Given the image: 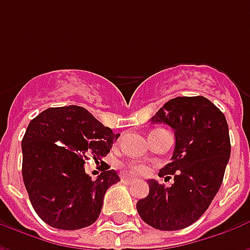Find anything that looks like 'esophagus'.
Returning a JSON list of instances; mask_svg holds the SVG:
<instances>
[{
  "mask_svg": "<svg viewBox=\"0 0 250 250\" xmlns=\"http://www.w3.org/2000/svg\"><path fill=\"white\" fill-rule=\"evenodd\" d=\"M122 181H123L125 184H132V182H135V179L131 178V177H123V178H122Z\"/></svg>",
  "mask_w": 250,
  "mask_h": 250,
  "instance_id": "1",
  "label": "esophagus"
}]
</instances>
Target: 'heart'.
Here are the masks:
<instances>
[{
  "instance_id": "b5f03b06",
  "label": "heart",
  "mask_w": 250,
  "mask_h": 250,
  "mask_svg": "<svg viewBox=\"0 0 250 250\" xmlns=\"http://www.w3.org/2000/svg\"><path fill=\"white\" fill-rule=\"evenodd\" d=\"M128 170H130V171L132 174H143V173H146V168L143 167V166H141V165H131L130 167H128Z\"/></svg>"
}]
</instances>
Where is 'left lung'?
I'll return each mask as SVG.
<instances>
[{"instance_id": "obj_1", "label": "left lung", "mask_w": 250, "mask_h": 250, "mask_svg": "<svg viewBox=\"0 0 250 250\" xmlns=\"http://www.w3.org/2000/svg\"><path fill=\"white\" fill-rule=\"evenodd\" d=\"M151 122L174 130L171 162L159 171V177L173 175L174 184L165 188L148 179V195L136 210L155 229L179 230L198 220L220 190L230 158L229 128L225 115L204 96L171 99Z\"/></svg>"}]
</instances>
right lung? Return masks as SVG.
<instances>
[{
	"instance_id": "right-lung-1",
	"label": "right lung",
	"mask_w": 250,
	"mask_h": 250,
	"mask_svg": "<svg viewBox=\"0 0 250 250\" xmlns=\"http://www.w3.org/2000/svg\"><path fill=\"white\" fill-rule=\"evenodd\" d=\"M118 138L79 105L52 107L30 122L21 143L22 178L30 204L45 224L76 230L98 220L104 194L120 178L103 162L105 170L92 181L84 163L89 157H105Z\"/></svg>"
}]
</instances>
